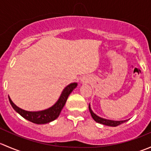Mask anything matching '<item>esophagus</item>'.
I'll use <instances>...</instances> for the list:
<instances>
[{
    "label": "esophagus",
    "instance_id": "1",
    "mask_svg": "<svg viewBox=\"0 0 151 151\" xmlns=\"http://www.w3.org/2000/svg\"><path fill=\"white\" fill-rule=\"evenodd\" d=\"M80 82H81L82 83H88V80H87V78H85V77H83V78L81 79Z\"/></svg>",
    "mask_w": 151,
    "mask_h": 151
}]
</instances>
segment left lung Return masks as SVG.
I'll return each instance as SVG.
<instances>
[{
	"mask_svg": "<svg viewBox=\"0 0 151 151\" xmlns=\"http://www.w3.org/2000/svg\"><path fill=\"white\" fill-rule=\"evenodd\" d=\"M89 111L91 112V115L92 116L93 119L96 121V122L101 123V124L105 125V126H119V125L122 124V123L126 122L128 120H125V121H112V120H108V119H105V118H101V117L98 116L97 115H96L93 110L91 109V104H89Z\"/></svg>",
	"mask_w": 151,
	"mask_h": 151,
	"instance_id": "8db88e82",
	"label": "left lung"
}]
</instances>
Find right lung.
Listing matches in <instances>:
<instances>
[{"label":"right lung","mask_w":151,"mask_h":151,"mask_svg":"<svg viewBox=\"0 0 151 151\" xmlns=\"http://www.w3.org/2000/svg\"><path fill=\"white\" fill-rule=\"evenodd\" d=\"M77 86V83H73L67 85L62 91L60 96L59 97L57 102L51 107L42 111L30 112V111L24 110L14 104L9 96V102L13 109L21 116L23 117L25 119L28 120L32 123H36V124H45V123L52 122V121H55L56 118H58L62 109L66 104L68 96Z\"/></svg>","instance_id":"1"}]
</instances>
